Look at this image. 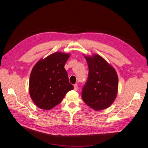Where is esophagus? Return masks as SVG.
<instances>
[{
    "label": "esophagus",
    "mask_w": 148,
    "mask_h": 148,
    "mask_svg": "<svg viewBox=\"0 0 148 148\" xmlns=\"http://www.w3.org/2000/svg\"><path fill=\"white\" fill-rule=\"evenodd\" d=\"M74 90H77V88H78V87H77V84H75L74 85Z\"/></svg>",
    "instance_id": "34e87169"
}]
</instances>
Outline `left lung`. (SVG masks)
I'll use <instances>...</instances> for the list:
<instances>
[{
    "label": "left lung",
    "instance_id": "1",
    "mask_svg": "<svg viewBox=\"0 0 148 148\" xmlns=\"http://www.w3.org/2000/svg\"><path fill=\"white\" fill-rule=\"evenodd\" d=\"M83 56L88 63V76L83 88V100L95 111L108 108L117 96L119 77L116 72L100 55Z\"/></svg>",
    "mask_w": 148,
    "mask_h": 148
}]
</instances>
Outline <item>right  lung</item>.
I'll use <instances>...</instances> for the list:
<instances>
[{
  "mask_svg": "<svg viewBox=\"0 0 148 148\" xmlns=\"http://www.w3.org/2000/svg\"><path fill=\"white\" fill-rule=\"evenodd\" d=\"M69 57L68 53H53L39 60L32 69L29 92L32 100L40 109L53 108L61 103L69 90L74 89L64 67Z\"/></svg>",
  "mask_w": 148,
  "mask_h": 148,
  "instance_id": "add662e5",
  "label": "right lung"
}]
</instances>
